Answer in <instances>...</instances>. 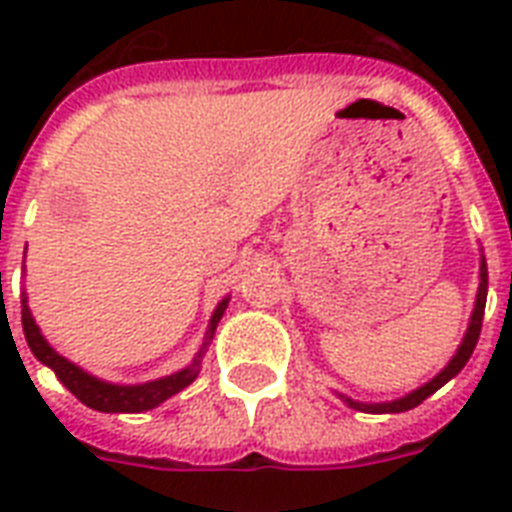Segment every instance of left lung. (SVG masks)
Wrapping results in <instances>:
<instances>
[{
	"label": "left lung",
	"mask_w": 512,
	"mask_h": 512,
	"mask_svg": "<svg viewBox=\"0 0 512 512\" xmlns=\"http://www.w3.org/2000/svg\"><path fill=\"white\" fill-rule=\"evenodd\" d=\"M486 292H489V271H486V257L481 255V268H478V292H476V305H473V313H470L468 329H465V337H462L460 348L452 356V361L441 369V372L428 380L425 385H420L412 393H406L401 398H393V401H377V404H366V401H353L350 396H337L350 406V409H356V412H366V414H398V412H409L414 406H420L422 401L428 396H433L438 388H444L446 382L457 377L462 372V366L468 364V358L473 356V348H476L478 335H481V324H484V308H486Z\"/></svg>",
	"instance_id": "obj_1"
}]
</instances>
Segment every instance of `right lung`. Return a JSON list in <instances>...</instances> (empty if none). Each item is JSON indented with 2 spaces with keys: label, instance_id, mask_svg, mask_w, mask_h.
Wrapping results in <instances>:
<instances>
[{
  "label": "right lung",
  "instance_id": "obj_1",
  "mask_svg": "<svg viewBox=\"0 0 512 512\" xmlns=\"http://www.w3.org/2000/svg\"><path fill=\"white\" fill-rule=\"evenodd\" d=\"M228 300L231 297H223L217 303L212 319H209L207 335H204V342H201L199 353L193 356V361L180 372H172L167 377H159V380H148L140 382V385H119V382H106L95 377V374L84 372L82 366H76L74 361H68L66 356H60L58 350L52 348L50 342L44 340L42 329L36 327L34 316H31V308H28V297L26 292L20 295V308H23V335H26L28 348L34 353L44 366H50L55 377H58L63 385H66L71 393H74L84 406H90L95 412H106V414H138L148 412L154 406L164 404L167 398H172L175 393H180L183 388H188L196 377H199L201 369V358L207 353L209 342L215 337V329L223 319L225 308H228Z\"/></svg>",
  "mask_w": 512,
  "mask_h": 512
}]
</instances>
